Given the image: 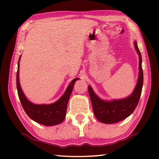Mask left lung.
Returning <instances> with one entry per match:
<instances>
[{"instance_id":"8db88e82","label":"left lung","mask_w":159,"mask_h":159,"mask_svg":"<svg viewBox=\"0 0 159 159\" xmlns=\"http://www.w3.org/2000/svg\"><path fill=\"white\" fill-rule=\"evenodd\" d=\"M134 46L139 55V73L137 83L133 93L124 99L114 100L113 101H104L100 99L92 87H88V92L91 102L92 104L94 115L100 121L104 124H113L126 119L133 113L139 102L143 83V74L141 66V55L137 42Z\"/></svg>"}]
</instances>
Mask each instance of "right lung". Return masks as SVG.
I'll use <instances>...</instances> for the list:
<instances>
[{
  "label": "right lung",
  "instance_id": "add662e5",
  "mask_svg": "<svg viewBox=\"0 0 159 159\" xmlns=\"http://www.w3.org/2000/svg\"><path fill=\"white\" fill-rule=\"evenodd\" d=\"M18 63V71L16 74V85L18 96L24 110L27 116L33 121L44 126H55L61 124L65 119L67 102L72 93L74 85L78 78L74 79L70 83L63 96L56 102L50 104H35L26 98L20 87L19 82V61Z\"/></svg>",
  "mask_w": 159,
  "mask_h": 159
}]
</instances>
